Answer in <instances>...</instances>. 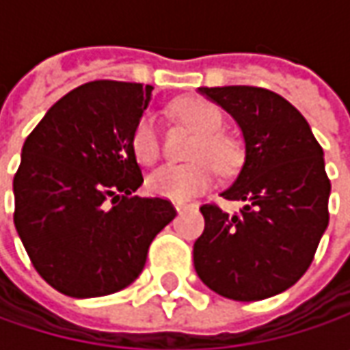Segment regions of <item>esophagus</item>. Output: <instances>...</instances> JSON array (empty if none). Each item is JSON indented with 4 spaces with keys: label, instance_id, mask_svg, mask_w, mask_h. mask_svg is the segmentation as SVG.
Returning <instances> with one entry per match:
<instances>
[{
    "label": "esophagus",
    "instance_id": "esophagus-1",
    "mask_svg": "<svg viewBox=\"0 0 350 350\" xmlns=\"http://www.w3.org/2000/svg\"><path fill=\"white\" fill-rule=\"evenodd\" d=\"M173 206H175V210H177V212H183V210L191 208L193 204H189V202H185V200H175V202H173Z\"/></svg>",
    "mask_w": 350,
    "mask_h": 350
}]
</instances>
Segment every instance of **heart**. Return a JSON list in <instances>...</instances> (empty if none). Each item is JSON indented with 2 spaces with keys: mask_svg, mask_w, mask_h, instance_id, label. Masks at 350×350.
I'll list each match as a JSON object with an SVG mask.
<instances>
[{
  "mask_svg": "<svg viewBox=\"0 0 350 350\" xmlns=\"http://www.w3.org/2000/svg\"><path fill=\"white\" fill-rule=\"evenodd\" d=\"M175 113L187 126L195 130L196 140L189 150L193 163L185 165H163L148 177V191L171 200H187L200 195L212 185V167L220 171L234 167L237 152L234 142L220 134L222 115L204 99H183L175 105ZM132 152L144 165H154L161 155L159 134L154 115L146 113L138 118L130 136Z\"/></svg>",
  "mask_w": 350,
  "mask_h": 350,
  "instance_id": "b5f03b06",
  "label": "heart"
}]
</instances>
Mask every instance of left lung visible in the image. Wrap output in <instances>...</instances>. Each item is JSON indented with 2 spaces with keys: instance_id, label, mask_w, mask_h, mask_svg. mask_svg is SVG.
<instances>
[{
  "instance_id": "8db88e82",
  "label": "left lung",
  "mask_w": 350,
  "mask_h": 350,
  "mask_svg": "<svg viewBox=\"0 0 350 350\" xmlns=\"http://www.w3.org/2000/svg\"><path fill=\"white\" fill-rule=\"evenodd\" d=\"M198 91L243 132L245 161L222 196L245 206L237 214L214 202L200 206L204 232L193 249L196 275L224 298L265 300L302 278L329 224L323 150L300 111L275 91L251 85Z\"/></svg>"
}]
</instances>
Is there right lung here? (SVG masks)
Returning a JSON list of instances; mask_svg holds the SVG:
<instances>
[{
  "mask_svg": "<svg viewBox=\"0 0 350 350\" xmlns=\"http://www.w3.org/2000/svg\"><path fill=\"white\" fill-rule=\"evenodd\" d=\"M152 91L113 79L83 83L23 144L13 222L36 273L66 296L126 288L177 214L167 198L134 195L144 177L130 136Z\"/></svg>",
  "mask_w": 350,
  "mask_h": 350,
  "instance_id": "add662e5",
  "label": "right lung"
}]
</instances>
